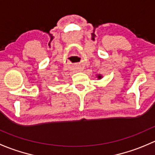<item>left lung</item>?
I'll return each mask as SVG.
<instances>
[{
    "label": "left lung",
    "mask_w": 155,
    "mask_h": 155,
    "mask_svg": "<svg viewBox=\"0 0 155 155\" xmlns=\"http://www.w3.org/2000/svg\"><path fill=\"white\" fill-rule=\"evenodd\" d=\"M101 78H102V76H101V75H98V76H97V79H101Z\"/></svg>",
    "instance_id": "1"
}]
</instances>
